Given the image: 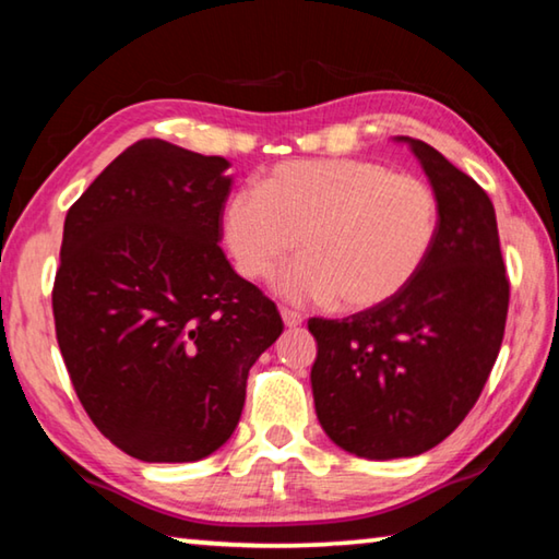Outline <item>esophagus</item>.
Returning a JSON list of instances; mask_svg holds the SVG:
<instances>
[{"mask_svg":"<svg viewBox=\"0 0 559 559\" xmlns=\"http://www.w3.org/2000/svg\"><path fill=\"white\" fill-rule=\"evenodd\" d=\"M281 318L283 323H286V328H298L302 323V316L298 310H290V308H281Z\"/></svg>","mask_w":559,"mask_h":559,"instance_id":"34e87169","label":"esophagus"}]
</instances>
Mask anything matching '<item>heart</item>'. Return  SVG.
I'll return each mask as SVG.
<instances>
[{
    "instance_id": "b5f03b06",
    "label": "heart",
    "mask_w": 559,
    "mask_h": 559,
    "mask_svg": "<svg viewBox=\"0 0 559 559\" xmlns=\"http://www.w3.org/2000/svg\"><path fill=\"white\" fill-rule=\"evenodd\" d=\"M439 202L414 175L370 159H296L271 169L261 189H239L224 212L236 266L251 281L281 273L278 290L296 302L333 300L365 310L396 296L437 236Z\"/></svg>"
}]
</instances>
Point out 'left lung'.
<instances>
[{
    "label": "left lung",
    "instance_id": "8db88e82",
    "mask_svg": "<svg viewBox=\"0 0 559 559\" xmlns=\"http://www.w3.org/2000/svg\"><path fill=\"white\" fill-rule=\"evenodd\" d=\"M409 145L439 202L421 269L380 306L308 320L320 427L374 461L419 456L466 419L496 365L510 300L493 202L439 150Z\"/></svg>",
    "mask_w": 559,
    "mask_h": 559
}]
</instances>
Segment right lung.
I'll list each match as a JSON object with an SVG mask.
<instances>
[{"label":"right lung","instance_id":"1","mask_svg":"<svg viewBox=\"0 0 559 559\" xmlns=\"http://www.w3.org/2000/svg\"><path fill=\"white\" fill-rule=\"evenodd\" d=\"M226 169L224 157L140 140L66 214L56 340L91 421L132 459L219 449L251 365L283 333L276 302L219 246Z\"/></svg>","mask_w":559,"mask_h":559}]
</instances>
